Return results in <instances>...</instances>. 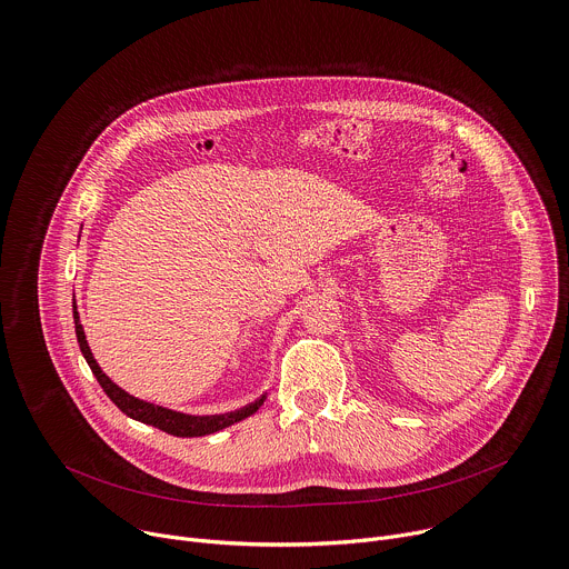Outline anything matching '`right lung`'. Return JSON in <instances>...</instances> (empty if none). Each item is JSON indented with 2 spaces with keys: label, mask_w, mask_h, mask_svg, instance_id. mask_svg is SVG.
Instances as JSON below:
<instances>
[{
  "label": "right lung",
  "mask_w": 569,
  "mask_h": 569,
  "mask_svg": "<svg viewBox=\"0 0 569 569\" xmlns=\"http://www.w3.org/2000/svg\"><path fill=\"white\" fill-rule=\"evenodd\" d=\"M73 321H76V338H78V347L80 351H83L92 373L97 376L99 385L103 387V391L110 396V400L117 405V408L128 415L130 419L134 421H141V423H148L157 430H164L173 437H204V435H211V432H218L222 428H229L231 423H238L242 419L252 417L261 405L266 400V396H261L259 400L246 405V408H240L236 412H227V415H213V417H189V415H182V412H173V410H167V408H159V405H152V402H146V400H139L130 393H126L121 387H117L103 371L101 367L97 365L90 347H88V340H86V333H83V327H80L78 321V312H76V306H73Z\"/></svg>",
  "instance_id": "1"
}]
</instances>
